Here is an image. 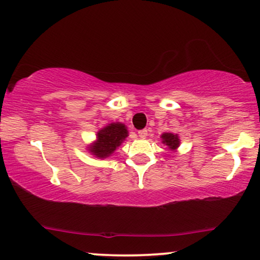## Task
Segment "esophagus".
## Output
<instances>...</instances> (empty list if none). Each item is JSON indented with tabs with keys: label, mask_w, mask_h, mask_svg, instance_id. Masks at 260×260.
Masks as SVG:
<instances>
[{
	"label": "esophagus",
	"mask_w": 260,
	"mask_h": 260,
	"mask_svg": "<svg viewBox=\"0 0 260 260\" xmlns=\"http://www.w3.org/2000/svg\"><path fill=\"white\" fill-rule=\"evenodd\" d=\"M138 136H139V138H141V139H144V138L147 137V129H141L138 132Z\"/></svg>",
	"instance_id": "1"
}]
</instances>
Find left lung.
<instances>
[{
	"mask_svg": "<svg viewBox=\"0 0 260 260\" xmlns=\"http://www.w3.org/2000/svg\"><path fill=\"white\" fill-rule=\"evenodd\" d=\"M162 144L168 145L169 148L172 151H175L176 148L179 146V138L177 134L174 133H162L161 134Z\"/></svg>",
	"mask_w": 260,
	"mask_h": 260,
	"instance_id": "left-lung-1",
	"label": "left lung"
}]
</instances>
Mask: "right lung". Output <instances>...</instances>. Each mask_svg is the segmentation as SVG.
<instances>
[{
    "label": "right lung",
    "mask_w": 260,
    "mask_h": 260,
    "mask_svg": "<svg viewBox=\"0 0 260 260\" xmlns=\"http://www.w3.org/2000/svg\"><path fill=\"white\" fill-rule=\"evenodd\" d=\"M127 137L128 131L123 123H109L108 126L99 131L96 141L90 145L89 151L98 158H107L114 153V151L122 144Z\"/></svg>",
    "instance_id": "add662e5"
}]
</instances>
